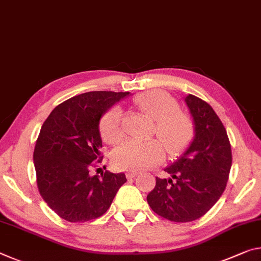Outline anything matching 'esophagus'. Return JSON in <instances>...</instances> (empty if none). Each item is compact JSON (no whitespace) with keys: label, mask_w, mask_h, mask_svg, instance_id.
Returning a JSON list of instances; mask_svg holds the SVG:
<instances>
[{"label":"esophagus","mask_w":261,"mask_h":261,"mask_svg":"<svg viewBox=\"0 0 261 261\" xmlns=\"http://www.w3.org/2000/svg\"><path fill=\"white\" fill-rule=\"evenodd\" d=\"M138 174H139L138 172H127L126 173V177H127V179H132V177L137 176Z\"/></svg>","instance_id":"1"}]
</instances>
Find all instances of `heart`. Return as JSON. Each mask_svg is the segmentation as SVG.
<instances>
[{
    "instance_id": "heart-1",
    "label": "heart",
    "mask_w": 261,
    "mask_h": 261,
    "mask_svg": "<svg viewBox=\"0 0 261 261\" xmlns=\"http://www.w3.org/2000/svg\"><path fill=\"white\" fill-rule=\"evenodd\" d=\"M136 108L154 119L153 132L161 140L147 142L126 140L115 148L114 164L121 169L144 171L153 168L165 159V149L171 156H177L192 144L195 123L192 116L179 109V102L160 89L146 90L134 97ZM100 132L106 143L116 144L124 137L121 109L111 108L102 116Z\"/></svg>"
}]
</instances>
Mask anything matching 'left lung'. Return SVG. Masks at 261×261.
<instances>
[{
    "mask_svg": "<svg viewBox=\"0 0 261 261\" xmlns=\"http://www.w3.org/2000/svg\"><path fill=\"white\" fill-rule=\"evenodd\" d=\"M195 123V137L182 155L165 169L172 177H155L147 203L172 222H192L203 216L222 196L229 179L232 153L222 121L200 97L185 98Z\"/></svg>",
    "mask_w": 261,
    "mask_h": 261,
    "instance_id": "obj_1",
    "label": "left lung"
}]
</instances>
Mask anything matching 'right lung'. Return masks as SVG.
Returning <instances> with one entry per match:
<instances>
[{"instance_id": "right-lung-1", "label": "right lung", "mask_w": 261, "mask_h": 261, "mask_svg": "<svg viewBox=\"0 0 261 261\" xmlns=\"http://www.w3.org/2000/svg\"><path fill=\"white\" fill-rule=\"evenodd\" d=\"M129 93L88 92L57 106L41 126L34 151L37 187L58 216L84 223L102 216L126 182L124 173L92 175L102 161L98 123ZM100 169V168H97Z\"/></svg>"}]
</instances>
